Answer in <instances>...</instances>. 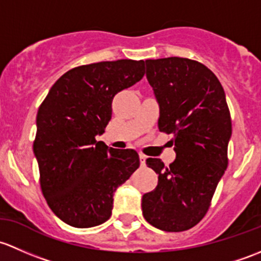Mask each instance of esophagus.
<instances>
[{"mask_svg":"<svg viewBox=\"0 0 261 261\" xmlns=\"http://www.w3.org/2000/svg\"><path fill=\"white\" fill-rule=\"evenodd\" d=\"M139 161H141V166L142 167H144V166H146V161H147V155H144V154H139Z\"/></svg>","mask_w":261,"mask_h":261,"instance_id":"34e87169","label":"esophagus"}]
</instances>
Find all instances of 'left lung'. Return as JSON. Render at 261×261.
Here are the masks:
<instances>
[{"label":"left lung","instance_id":"left-lung-1","mask_svg":"<svg viewBox=\"0 0 261 261\" xmlns=\"http://www.w3.org/2000/svg\"><path fill=\"white\" fill-rule=\"evenodd\" d=\"M146 76L158 107L161 132L172 134L176 160L147 166L158 185L142 197L144 219L157 229L178 232L200 222L227 167L231 118L224 88L210 69L185 58L146 60Z\"/></svg>","mask_w":261,"mask_h":261}]
</instances>
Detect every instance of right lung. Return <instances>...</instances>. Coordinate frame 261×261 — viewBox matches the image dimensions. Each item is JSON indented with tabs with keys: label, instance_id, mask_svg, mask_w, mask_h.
Returning a JSON list of instances; mask_svg holds the SVG:
<instances>
[{
	"label": "right lung",
	"instance_id": "right-lung-1",
	"mask_svg": "<svg viewBox=\"0 0 261 261\" xmlns=\"http://www.w3.org/2000/svg\"><path fill=\"white\" fill-rule=\"evenodd\" d=\"M144 75V61L122 59L71 69L56 80L36 115L34 154L51 211L85 229L111 217L113 196L139 167L134 149L96 142L112 119V100Z\"/></svg>",
	"mask_w": 261,
	"mask_h": 261
}]
</instances>
